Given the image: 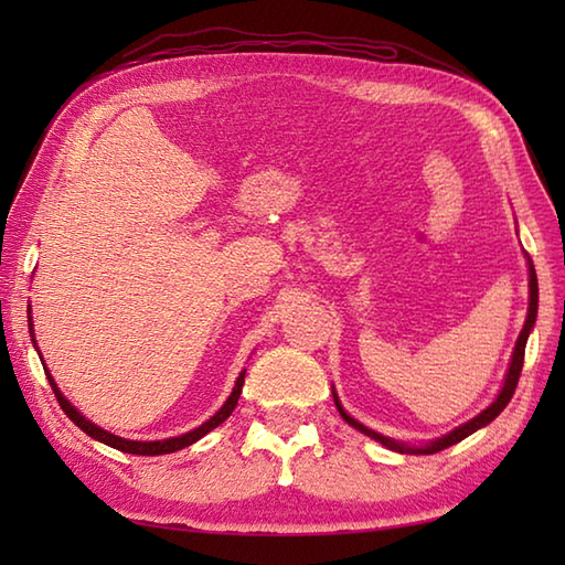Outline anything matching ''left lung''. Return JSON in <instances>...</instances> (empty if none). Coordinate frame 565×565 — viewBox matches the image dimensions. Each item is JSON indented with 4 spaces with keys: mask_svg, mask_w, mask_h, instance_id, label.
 <instances>
[{
    "mask_svg": "<svg viewBox=\"0 0 565 565\" xmlns=\"http://www.w3.org/2000/svg\"><path fill=\"white\" fill-rule=\"evenodd\" d=\"M536 308H539V284H536L534 264L530 262V313H526L524 328H522V332H520L518 344H514L512 362H510V369H508L505 383H502V391L498 393V398H495L493 403H490L481 415H476L473 419H468L466 425L456 427L454 431H449V435H444V437H439V439H435V441L425 444V447H407V444H403V441H395V439H391V437H383V435H379V431L364 427L362 423H356L354 417H350V415L344 413V407H342V403H340V398H338V393L332 391L334 405H338V411H340V415L344 417V423H350L354 429L364 431L366 437L381 441L383 447H388V449H393V451H401V454H437V451H441V449H447V447H451V444L466 439L468 435H473L476 429H481V427H486V425L493 423V419H495L502 411H505V405L512 401L514 388H518V381H520V374H522V364H524V347H526V340H530V332H532L534 322H536Z\"/></svg>",
    "mask_w": 565,
    "mask_h": 565,
    "instance_id": "1",
    "label": "left lung"
}]
</instances>
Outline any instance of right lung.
<instances>
[{
	"mask_svg": "<svg viewBox=\"0 0 565 565\" xmlns=\"http://www.w3.org/2000/svg\"><path fill=\"white\" fill-rule=\"evenodd\" d=\"M29 328H31V320H29ZM31 330H33V328H31ZM33 347H35V340H33ZM35 350H39V347H35ZM43 369H45V366H43ZM45 376H47V381H51V386H53V393H55V398H57L60 407H63L65 415H67V417L72 419V423H75L82 431H87V435H89L92 439H99L102 444H109V447H114V449H118V451L138 454V456H160V454H172V451H179V449L189 447V444L199 441L203 435H209L211 429H215V427H218L221 423H225L227 417H231V413L235 411V405H237L239 393H243V383H245V371H239V376H237V381H235V388H233V393H231V395H227V401L223 403L221 411L215 413L211 419H206V423H203L201 427L186 431V435H182V437H172V439H160V441H134V439L116 437V435H111V431H106V429L97 427L94 423H89V419L84 417L82 413H77V407L72 405V403L65 398L63 393H60L57 383L53 381V376H51V374H47V369H45Z\"/></svg>",
	"mask_w": 565,
	"mask_h": 565,
	"instance_id": "add662e5",
	"label": "right lung"
}]
</instances>
